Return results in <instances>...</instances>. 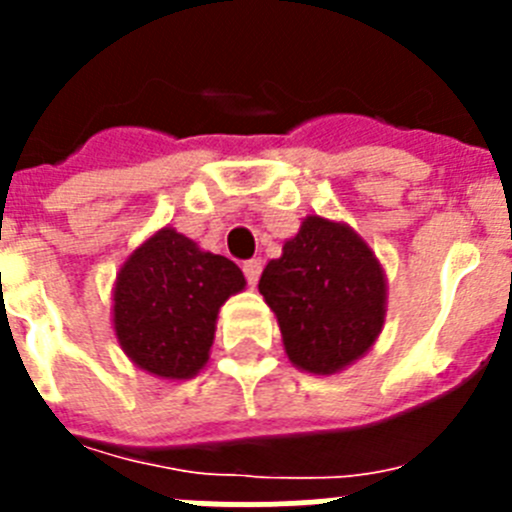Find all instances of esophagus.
Segmentation results:
<instances>
[{"instance_id":"34e87169","label":"esophagus","mask_w":512,"mask_h":512,"mask_svg":"<svg viewBox=\"0 0 512 512\" xmlns=\"http://www.w3.org/2000/svg\"><path fill=\"white\" fill-rule=\"evenodd\" d=\"M243 274H246L248 284H251V287H256V282H259V277H261V259L246 261V264H243Z\"/></svg>"}]
</instances>
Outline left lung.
<instances>
[{
    "mask_svg": "<svg viewBox=\"0 0 512 512\" xmlns=\"http://www.w3.org/2000/svg\"><path fill=\"white\" fill-rule=\"evenodd\" d=\"M277 315L284 354L300 372L330 377L377 343L387 315V274L377 253L341 220L307 215L259 279Z\"/></svg>",
    "mask_w": 512,
    "mask_h": 512,
    "instance_id": "obj_1",
    "label": "left lung"
}]
</instances>
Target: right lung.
<instances>
[{
  "label": "right lung",
  "instance_id": "add662e5",
  "mask_svg": "<svg viewBox=\"0 0 512 512\" xmlns=\"http://www.w3.org/2000/svg\"><path fill=\"white\" fill-rule=\"evenodd\" d=\"M246 289L243 271L202 251L171 225L158 228L122 261L112 287V328L138 369L169 382L202 372L217 312Z\"/></svg>",
  "mask_w": 512,
  "mask_h": 512
}]
</instances>
